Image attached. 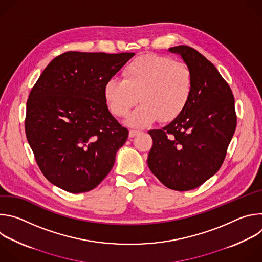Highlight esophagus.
Listing matches in <instances>:
<instances>
[{"label": "esophagus", "instance_id": "obj_1", "mask_svg": "<svg viewBox=\"0 0 262 262\" xmlns=\"http://www.w3.org/2000/svg\"><path fill=\"white\" fill-rule=\"evenodd\" d=\"M140 133H141L140 130H135V129H130V130H129V134H128V136H129V138H134V137L138 136V135H139Z\"/></svg>", "mask_w": 262, "mask_h": 262}]
</instances>
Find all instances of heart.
<instances>
[{
	"instance_id": "heart-1",
	"label": "heart",
	"mask_w": 262,
	"mask_h": 262,
	"mask_svg": "<svg viewBox=\"0 0 262 262\" xmlns=\"http://www.w3.org/2000/svg\"><path fill=\"white\" fill-rule=\"evenodd\" d=\"M193 83L192 71L184 63L144 54L125 66L123 80L112 78L105 83L103 95L111 113L117 117H126L140 100L142 104L127 123L144 127L158 119H176L190 100Z\"/></svg>"
}]
</instances>
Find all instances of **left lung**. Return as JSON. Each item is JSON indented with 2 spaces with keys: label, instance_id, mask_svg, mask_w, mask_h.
<instances>
[{
  "label": "left lung",
  "instance_id": "8db88e82",
  "mask_svg": "<svg viewBox=\"0 0 262 262\" xmlns=\"http://www.w3.org/2000/svg\"><path fill=\"white\" fill-rule=\"evenodd\" d=\"M193 74V91L181 114L162 129L149 130L154 144L148 167L167 188L190 191L213 176L225 160L236 127L234 96L215 66L188 46L169 49Z\"/></svg>",
  "mask_w": 262,
  "mask_h": 262
}]
</instances>
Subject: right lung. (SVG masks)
<instances>
[{
  "label": "right lung",
  "instance_id": "1",
  "mask_svg": "<svg viewBox=\"0 0 262 262\" xmlns=\"http://www.w3.org/2000/svg\"><path fill=\"white\" fill-rule=\"evenodd\" d=\"M134 55L66 52L32 88L27 139L42 174L58 188L91 191L113 168L128 130L110 113L103 88Z\"/></svg>",
  "mask_w": 262,
  "mask_h": 262
}]
</instances>
